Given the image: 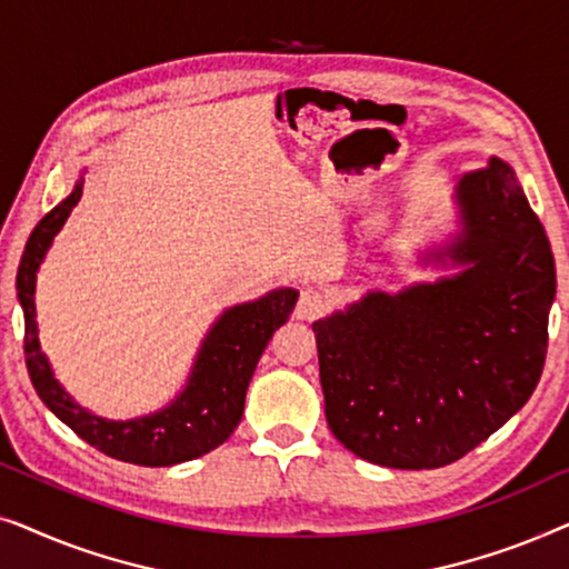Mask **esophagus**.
Wrapping results in <instances>:
<instances>
[{
	"instance_id": "esophagus-1",
	"label": "esophagus",
	"mask_w": 569,
	"mask_h": 569,
	"mask_svg": "<svg viewBox=\"0 0 569 569\" xmlns=\"http://www.w3.org/2000/svg\"><path fill=\"white\" fill-rule=\"evenodd\" d=\"M326 310H329V298H326V295L318 290H302L298 308H295V316H298L300 321H316V318H321Z\"/></svg>"
}]
</instances>
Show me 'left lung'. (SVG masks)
Segmentation results:
<instances>
[{
  "label": "left lung",
  "instance_id": "obj_1",
  "mask_svg": "<svg viewBox=\"0 0 569 569\" xmlns=\"http://www.w3.org/2000/svg\"><path fill=\"white\" fill-rule=\"evenodd\" d=\"M463 271L401 292L370 290L313 323L326 422L365 461L440 469L531 399L549 345L555 256L508 162L456 186Z\"/></svg>",
  "mask_w": 569,
  "mask_h": 569
}]
</instances>
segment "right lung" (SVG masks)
Masks as SVG:
<instances>
[{
  "label": "right lung",
  "instance_id": "1",
  "mask_svg": "<svg viewBox=\"0 0 569 569\" xmlns=\"http://www.w3.org/2000/svg\"><path fill=\"white\" fill-rule=\"evenodd\" d=\"M82 197V178L72 193L51 209L30 232L18 269V300L26 316V365L36 393L61 422L100 453L137 466H173L222 446L236 430L246 407V391L256 365L277 329H282L298 302V290H274L253 302L228 308L209 329L193 362L189 383L166 409L113 422L84 411L53 378L41 352L36 323V274L53 236Z\"/></svg>",
  "mask_w": 569,
  "mask_h": 569
}]
</instances>
